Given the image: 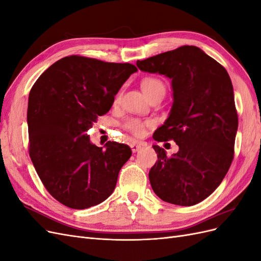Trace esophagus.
Masks as SVG:
<instances>
[{
  "instance_id": "obj_1",
  "label": "esophagus",
  "mask_w": 261,
  "mask_h": 261,
  "mask_svg": "<svg viewBox=\"0 0 261 261\" xmlns=\"http://www.w3.org/2000/svg\"><path fill=\"white\" fill-rule=\"evenodd\" d=\"M130 148H132V151L133 152H137L138 150L141 148V145L140 144H137V143H133L130 145Z\"/></svg>"
}]
</instances>
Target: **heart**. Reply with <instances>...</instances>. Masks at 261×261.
Returning <instances> with one entry per match:
<instances>
[{"label": "heart", "instance_id": "heart-1", "mask_svg": "<svg viewBox=\"0 0 261 261\" xmlns=\"http://www.w3.org/2000/svg\"><path fill=\"white\" fill-rule=\"evenodd\" d=\"M141 89L145 92L148 98H151L156 93H165V85L162 81L158 80L155 77H146L141 82ZM148 123L139 120L136 117L128 118L124 123V127L134 134L135 136H141L145 133V127Z\"/></svg>", "mask_w": 261, "mask_h": 261}]
</instances>
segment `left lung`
<instances>
[{
    "mask_svg": "<svg viewBox=\"0 0 261 261\" xmlns=\"http://www.w3.org/2000/svg\"><path fill=\"white\" fill-rule=\"evenodd\" d=\"M140 70L172 81L173 105L167 121L153 134L173 139L178 151L168 156L152 146L158 161L149 172L155 195L178 206L206 199L223 180L234 158L239 117L226 69L194 45L137 61Z\"/></svg>",
    "mask_w": 261,
    "mask_h": 261,
    "instance_id": "1",
    "label": "left lung"
}]
</instances>
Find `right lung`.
I'll return each instance as SVG.
<instances>
[{
  "mask_svg": "<svg viewBox=\"0 0 261 261\" xmlns=\"http://www.w3.org/2000/svg\"><path fill=\"white\" fill-rule=\"evenodd\" d=\"M135 72L129 63L70 55L45 69L31 88L29 155L46 191L64 206L87 209L113 193L132 150L115 141L97 147L87 132Z\"/></svg>",
  "mask_w": 261,
  "mask_h": 261,
  "instance_id": "1",
  "label": "right lung"
}]
</instances>
